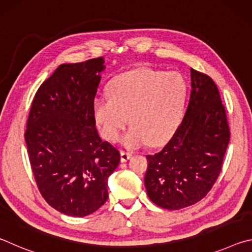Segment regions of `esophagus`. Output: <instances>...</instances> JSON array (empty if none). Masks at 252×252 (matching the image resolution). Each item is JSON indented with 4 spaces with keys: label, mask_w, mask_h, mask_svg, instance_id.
I'll return each instance as SVG.
<instances>
[{
    "label": "esophagus",
    "mask_w": 252,
    "mask_h": 252,
    "mask_svg": "<svg viewBox=\"0 0 252 252\" xmlns=\"http://www.w3.org/2000/svg\"><path fill=\"white\" fill-rule=\"evenodd\" d=\"M132 156L131 152H127V151H121V162H126L127 160L130 159Z\"/></svg>",
    "instance_id": "obj_1"
}]
</instances>
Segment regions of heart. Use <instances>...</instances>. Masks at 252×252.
Instances as JSON below:
<instances>
[{
	"mask_svg": "<svg viewBox=\"0 0 252 252\" xmlns=\"http://www.w3.org/2000/svg\"><path fill=\"white\" fill-rule=\"evenodd\" d=\"M188 87L178 72L140 67L114 78L110 95H99L93 114L102 135L117 141L129 117L131 127L122 136L126 148L150 142L158 146L173 134L185 110Z\"/></svg>",
	"mask_w": 252,
	"mask_h": 252,
	"instance_id": "b5f03b06",
	"label": "heart"
}]
</instances>
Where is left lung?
Instances as JSON below:
<instances>
[{"instance_id": "1", "label": "left lung", "mask_w": 252, "mask_h": 252, "mask_svg": "<svg viewBox=\"0 0 252 252\" xmlns=\"http://www.w3.org/2000/svg\"><path fill=\"white\" fill-rule=\"evenodd\" d=\"M190 72V100L181 125L159 152L147 156L148 197L168 210L206 197L222 168L230 140L218 88L208 75Z\"/></svg>"}]
</instances>
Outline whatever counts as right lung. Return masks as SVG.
Segmentation results:
<instances>
[{"mask_svg": "<svg viewBox=\"0 0 252 252\" xmlns=\"http://www.w3.org/2000/svg\"><path fill=\"white\" fill-rule=\"evenodd\" d=\"M104 59L59 65L41 84L30 110L27 142L41 194L71 217L95 212L108 200V179L120 152L99 135L93 103Z\"/></svg>", "mask_w": 252, "mask_h": 252, "instance_id": "right-lung-1", "label": "right lung"}]
</instances>
